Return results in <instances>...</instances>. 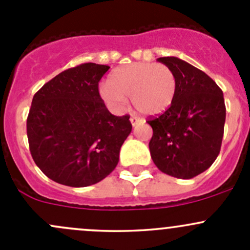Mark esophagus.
Returning a JSON list of instances; mask_svg holds the SVG:
<instances>
[{
	"mask_svg": "<svg viewBox=\"0 0 250 250\" xmlns=\"http://www.w3.org/2000/svg\"><path fill=\"white\" fill-rule=\"evenodd\" d=\"M140 118L139 117H135V116H132V117H130V123H132V125H137L138 123L140 122Z\"/></svg>",
	"mask_w": 250,
	"mask_h": 250,
	"instance_id": "obj_1",
	"label": "esophagus"
}]
</instances>
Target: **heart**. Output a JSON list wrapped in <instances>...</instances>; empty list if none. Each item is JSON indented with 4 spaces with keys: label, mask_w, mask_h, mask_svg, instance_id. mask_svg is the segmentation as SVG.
I'll use <instances>...</instances> for the list:
<instances>
[{
    "label": "heart",
    "mask_w": 250,
    "mask_h": 250,
    "mask_svg": "<svg viewBox=\"0 0 250 250\" xmlns=\"http://www.w3.org/2000/svg\"><path fill=\"white\" fill-rule=\"evenodd\" d=\"M176 93V77L169 66L155 62H133L113 70L102 85V97L121 110L130 97L144 115L156 116L172 105Z\"/></svg>",
    "instance_id": "1"
}]
</instances>
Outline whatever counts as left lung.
Wrapping results in <instances>:
<instances>
[{
    "label": "left lung",
    "instance_id": "left-lung-1",
    "mask_svg": "<svg viewBox=\"0 0 250 250\" xmlns=\"http://www.w3.org/2000/svg\"><path fill=\"white\" fill-rule=\"evenodd\" d=\"M157 60L175 74L176 93L162 115L147 120L153 130L151 157L161 172L191 179L208 169L220 152L226 117L223 90L208 75L179 58Z\"/></svg>",
    "mask_w": 250,
    "mask_h": 250
}]
</instances>
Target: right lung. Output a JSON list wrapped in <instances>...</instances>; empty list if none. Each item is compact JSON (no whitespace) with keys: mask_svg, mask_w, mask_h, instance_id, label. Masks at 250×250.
<instances>
[{"mask_svg":"<svg viewBox=\"0 0 250 250\" xmlns=\"http://www.w3.org/2000/svg\"><path fill=\"white\" fill-rule=\"evenodd\" d=\"M107 65L85 62L60 72L34 95L26 121L37 167L62 185L84 188L116 168L132 132L129 116H115L99 94Z\"/></svg>","mask_w":250,"mask_h":250,"instance_id":"right-lung-1","label":"right lung"}]
</instances>
